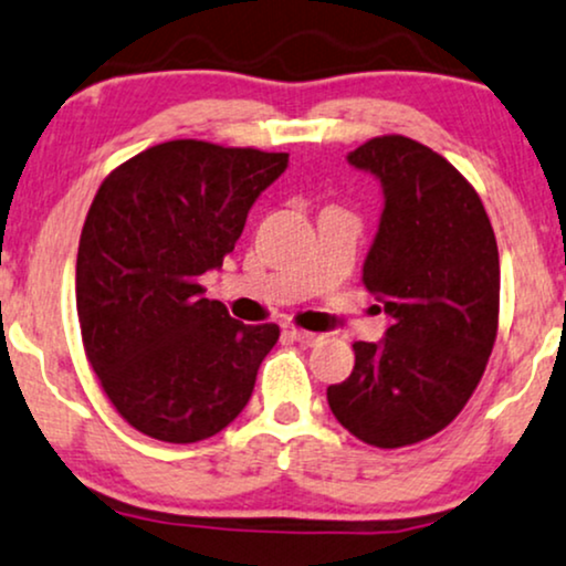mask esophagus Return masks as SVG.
<instances>
[{"label": "esophagus", "instance_id": "34e87169", "mask_svg": "<svg viewBox=\"0 0 566 566\" xmlns=\"http://www.w3.org/2000/svg\"><path fill=\"white\" fill-rule=\"evenodd\" d=\"M287 335L295 339V343L308 345V348H311V345H318L324 339L322 335H313V332H303V329H287Z\"/></svg>", "mask_w": 566, "mask_h": 566}]
</instances>
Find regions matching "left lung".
Listing matches in <instances>:
<instances>
[{"mask_svg":"<svg viewBox=\"0 0 566 566\" xmlns=\"http://www.w3.org/2000/svg\"><path fill=\"white\" fill-rule=\"evenodd\" d=\"M348 163L382 187L360 282L390 326L353 345V374L326 400L358 440L411 446L451 424L480 385L499 332V244L472 184L430 147L377 136Z\"/></svg>","mask_w":566,"mask_h":566,"instance_id":"8db88e82","label":"left lung"}]
</instances>
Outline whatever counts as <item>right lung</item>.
<instances>
[{
	"instance_id": "right-lung-1",
	"label": "right lung",
	"mask_w": 566,
	"mask_h": 566,
	"mask_svg": "<svg viewBox=\"0 0 566 566\" xmlns=\"http://www.w3.org/2000/svg\"><path fill=\"white\" fill-rule=\"evenodd\" d=\"M287 153L174 139L102 181L78 242L76 308L86 358L134 430L213 438L242 413L276 324L248 326L208 301L250 208Z\"/></svg>"
}]
</instances>
